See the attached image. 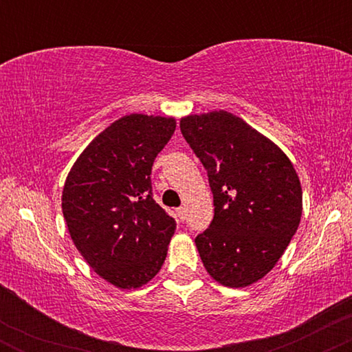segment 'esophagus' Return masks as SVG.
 Returning <instances> with one entry per match:
<instances>
[{"label": "esophagus", "instance_id": "obj_1", "mask_svg": "<svg viewBox=\"0 0 352 352\" xmlns=\"http://www.w3.org/2000/svg\"><path fill=\"white\" fill-rule=\"evenodd\" d=\"M175 217H177V220H179V221H185V218H187V212H185V208L184 207L177 208Z\"/></svg>", "mask_w": 352, "mask_h": 352}]
</instances>
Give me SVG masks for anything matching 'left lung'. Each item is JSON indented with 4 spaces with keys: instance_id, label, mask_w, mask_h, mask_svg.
<instances>
[{
    "instance_id": "obj_1",
    "label": "left lung",
    "mask_w": 352,
    "mask_h": 352,
    "mask_svg": "<svg viewBox=\"0 0 352 352\" xmlns=\"http://www.w3.org/2000/svg\"><path fill=\"white\" fill-rule=\"evenodd\" d=\"M182 135L204 164L215 215L195 238L210 276L245 288L273 270L302 212V190L286 153L227 111L182 117Z\"/></svg>"
}]
</instances>
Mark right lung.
Returning <instances> with one entry per match:
<instances>
[{"mask_svg": "<svg viewBox=\"0 0 352 352\" xmlns=\"http://www.w3.org/2000/svg\"><path fill=\"white\" fill-rule=\"evenodd\" d=\"M173 132V117H120L84 148L64 184L63 215L76 248L117 288H140L167 256L177 223L153 200L151 173Z\"/></svg>", "mask_w": 352, "mask_h": 352, "instance_id": "add662e5", "label": "right lung"}]
</instances>
